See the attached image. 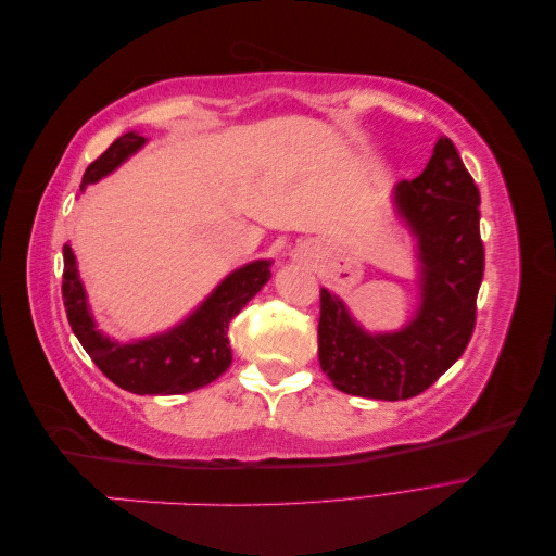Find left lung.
Listing matches in <instances>:
<instances>
[{
	"instance_id": "obj_1",
	"label": "left lung",
	"mask_w": 556,
	"mask_h": 556,
	"mask_svg": "<svg viewBox=\"0 0 556 556\" xmlns=\"http://www.w3.org/2000/svg\"><path fill=\"white\" fill-rule=\"evenodd\" d=\"M394 204L417 239L419 306L408 325L371 333L319 290V366L336 390L380 401L422 394L464 355L484 274L480 192L447 137L422 174L396 185Z\"/></svg>"
}]
</instances>
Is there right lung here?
<instances>
[{
	"label": "right lung",
	"mask_w": 556,
	"mask_h": 556,
	"mask_svg": "<svg viewBox=\"0 0 556 556\" xmlns=\"http://www.w3.org/2000/svg\"><path fill=\"white\" fill-rule=\"evenodd\" d=\"M143 143L146 139L139 137V131H127L115 139L83 174L80 190L115 172ZM62 255V299L72 331L99 371L123 390L141 396L188 394L220 378L231 364L229 323L271 278V260L250 262L231 271L204 304L174 329L150 339L117 343L97 329L70 243L64 245Z\"/></svg>",
	"instance_id": "right-lung-1"
}]
</instances>
